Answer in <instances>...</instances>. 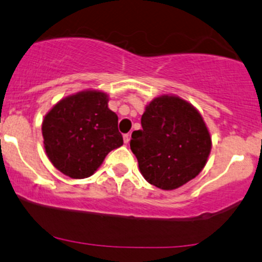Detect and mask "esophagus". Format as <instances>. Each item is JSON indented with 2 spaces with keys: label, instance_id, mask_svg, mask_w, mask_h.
<instances>
[{
  "label": "esophagus",
  "instance_id": "34e87169",
  "mask_svg": "<svg viewBox=\"0 0 262 262\" xmlns=\"http://www.w3.org/2000/svg\"><path fill=\"white\" fill-rule=\"evenodd\" d=\"M123 139H124V143H125V144H128L129 140H130V134H129V133L124 134V136H123Z\"/></svg>",
  "mask_w": 262,
  "mask_h": 262
}]
</instances>
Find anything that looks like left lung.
Wrapping results in <instances>:
<instances>
[{"label":"left lung","instance_id":"left-lung-1","mask_svg":"<svg viewBox=\"0 0 262 262\" xmlns=\"http://www.w3.org/2000/svg\"><path fill=\"white\" fill-rule=\"evenodd\" d=\"M142 128L132 134L130 149L150 184L176 189L203 169L211 152V137L191 104L178 96L156 98L142 115Z\"/></svg>","mask_w":262,"mask_h":262}]
</instances>
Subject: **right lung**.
<instances>
[{
  "mask_svg": "<svg viewBox=\"0 0 262 262\" xmlns=\"http://www.w3.org/2000/svg\"><path fill=\"white\" fill-rule=\"evenodd\" d=\"M42 137L54 167L75 180L90 177L106 154L123 144L108 96L95 90L60 100L43 119Z\"/></svg>",
  "mask_w": 262,
  "mask_h": 262,
  "instance_id": "1",
  "label": "right lung"
}]
</instances>
